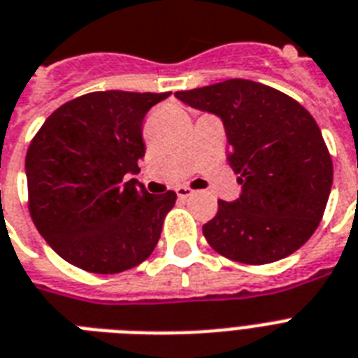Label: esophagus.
<instances>
[{
    "label": "esophagus",
    "instance_id": "34e87169",
    "mask_svg": "<svg viewBox=\"0 0 358 358\" xmlns=\"http://www.w3.org/2000/svg\"><path fill=\"white\" fill-rule=\"evenodd\" d=\"M176 194H178V199H189V196H191V194H193V189H189V187H185V185H182V187H178L176 189Z\"/></svg>",
    "mask_w": 358,
    "mask_h": 358
}]
</instances>
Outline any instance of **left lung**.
I'll return each mask as SVG.
<instances>
[{
    "label": "left lung",
    "mask_w": 358,
    "mask_h": 358,
    "mask_svg": "<svg viewBox=\"0 0 358 358\" xmlns=\"http://www.w3.org/2000/svg\"><path fill=\"white\" fill-rule=\"evenodd\" d=\"M224 124L228 162L243 185L204 224L209 246L246 264L280 261L309 241L333 185V162L318 124L298 101L264 84L229 78L176 92Z\"/></svg>",
    "instance_id": "left-lung-1"
}]
</instances>
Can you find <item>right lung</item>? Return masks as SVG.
Returning a JSON list of instances; mask_svg holds the SVG:
<instances>
[{"instance_id":"1","label":"right lung","mask_w":358,"mask_h":358,"mask_svg":"<svg viewBox=\"0 0 358 358\" xmlns=\"http://www.w3.org/2000/svg\"><path fill=\"white\" fill-rule=\"evenodd\" d=\"M167 94L94 92L55 110L29 145V211L62 259L117 274L156 248L176 193L150 194L136 178L143 119Z\"/></svg>"}]
</instances>
